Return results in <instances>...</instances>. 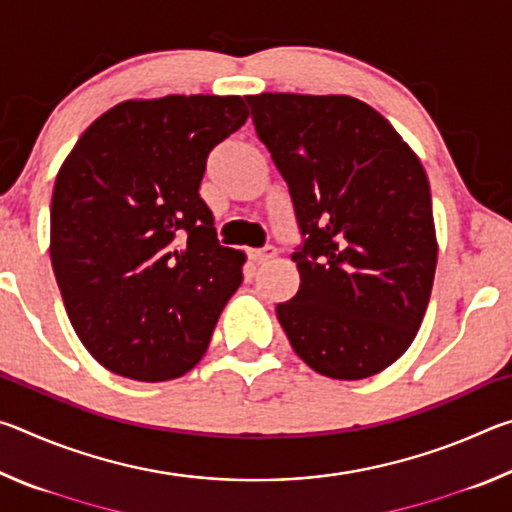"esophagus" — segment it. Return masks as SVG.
Wrapping results in <instances>:
<instances>
[{
  "mask_svg": "<svg viewBox=\"0 0 512 512\" xmlns=\"http://www.w3.org/2000/svg\"><path fill=\"white\" fill-rule=\"evenodd\" d=\"M248 257H250V262L262 264V262H268V259L275 257V248L266 246V248H259V250H248Z\"/></svg>",
  "mask_w": 512,
  "mask_h": 512,
  "instance_id": "esophagus-1",
  "label": "esophagus"
}]
</instances>
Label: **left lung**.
I'll list each match as a JSON object with an SVG mask.
<instances>
[{"instance_id":"8db88e82","label":"left lung","mask_w":512,"mask_h":512,"mask_svg":"<svg viewBox=\"0 0 512 512\" xmlns=\"http://www.w3.org/2000/svg\"><path fill=\"white\" fill-rule=\"evenodd\" d=\"M246 101L307 237L280 325L318 375H377L409 350L431 298L438 239L427 171L391 121L348 94Z\"/></svg>"}]
</instances>
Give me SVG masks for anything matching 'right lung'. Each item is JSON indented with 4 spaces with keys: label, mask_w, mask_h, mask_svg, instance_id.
Masks as SVG:
<instances>
[{
    "label": "right lung",
    "mask_w": 512,
    "mask_h": 512,
    "mask_svg": "<svg viewBox=\"0 0 512 512\" xmlns=\"http://www.w3.org/2000/svg\"><path fill=\"white\" fill-rule=\"evenodd\" d=\"M246 119L237 94L128 99L60 167L51 266L76 336L115 375L183 377L244 280L246 253L219 246L198 189L207 155Z\"/></svg>",
    "instance_id": "add662e5"
}]
</instances>
